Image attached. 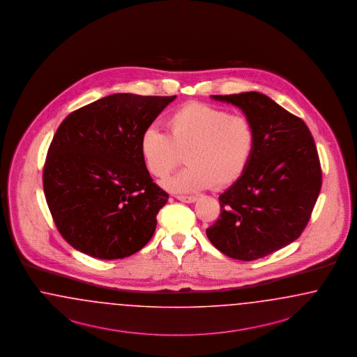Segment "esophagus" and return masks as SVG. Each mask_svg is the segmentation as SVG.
<instances>
[{
	"instance_id": "esophagus-1",
	"label": "esophagus",
	"mask_w": 357,
	"mask_h": 357,
	"mask_svg": "<svg viewBox=\"0 0 357 357\" xmlns=\"http://www.w3.org/2000/svg\"><path fill=\"white\" fill-rule=\"evenodd\" d=\"M178 200L183 202V203H195L197 200L196 196H185V195H176L175 196Z\"/></svg>"
}]
</instances>
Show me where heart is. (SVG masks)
Here are the masks:
<instances>
[{"label":"heart","mask_w":357,"mask_h":357,"mask_svg":"<svg viewBox=\"0 0 357 357\" xmlns=\"http://www.w3.org/2000/svg\"><path fill=\"white\" fill-rule=\"evenodd\" d=\"M167 132L155 126L142 130L141 157L149 173L165 178L185 161L183 172L166 179L173 192H196L209 185L234 183L246 170L254 151L255 132L249 118L225 108L190 102L166 118Z\"/></svg>","instance_id":"heart-1"}]
</instances>
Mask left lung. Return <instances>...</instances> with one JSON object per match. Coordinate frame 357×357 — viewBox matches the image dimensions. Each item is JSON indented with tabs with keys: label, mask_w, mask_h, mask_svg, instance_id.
Wrapping results in <instances>:
<instances>
[{
	"label": "left lung",
	"mask_w": 357,
	"mask_h": 357,
	"mask_svg": "<svg viewBox=\"0 0 357 357\" xmlns=\"http://www.w3.org/2000/svg\"><path fill=\"white\" fill-rule=\"evenodd\" d=\"M212 98L243 111L255 144L246 170L220 195L221 213L206 237L233 259H259L292 243L307 225L322 187L317 146L303 120L264 94Z\"/></svg>",
	"instance_id": "8db88e82"
}]
</instances>
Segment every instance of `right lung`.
Returning <instances> with one entry per match:
<instances>
[{"instance_id":"obj_1","label":"right lung","mask_w":357,"mask_h":357,"mask_svg":"<svg viewBox=\"0 0 357 357\" xmlns=\"http://www.w3.org/2000/svg\"><path fill=\"white\" fill-rule=\"evenodd\" d=\"M175 98L112 94L63 120L47 153L43 188L54 225L72 248L123 259L151 241L169 194L141 157V133Z\"/></svg>"}]
</instances>
